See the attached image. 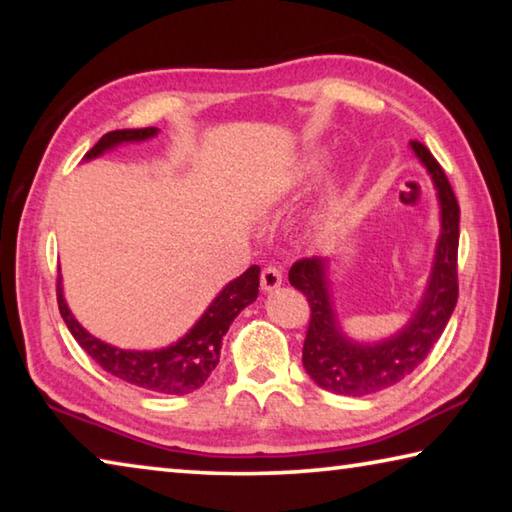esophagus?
Returning a JSON list of instances; mask_svg holds the SVG:
<instances>
[{
  "label": "esophagus",
  "mask_w": 512,
  "mask_h": 512,
  "mask_svg": "<svg viewBox=\"0 0 512 512\" xmlns=\"http://www.w3.org/2000/svg\"><path fill=\"white\" fill-rule=\"evenodd\" d=\"M259 280H262V289L264 291H273L282 284V271L280 266L275 264H266L262 268V275H259Z\"/></svg>",
  "instance_id": "34e87169"
}]
</instances>
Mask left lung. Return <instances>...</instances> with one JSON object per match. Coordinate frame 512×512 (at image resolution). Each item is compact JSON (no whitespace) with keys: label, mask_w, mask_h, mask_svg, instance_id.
<instances>
[{"label":"left lung","mask_w":512,"mask_h":512,"mask_svg":"<svg viewBox=\"0 0 512 512\" xmlns=\"http://www.w3.org/2000/svg\"><path fill=\"white\" fill-rule=\"evenodd\" d=\"M413 151L429 169L443 207V232H440L436 264H433L429 289L411 323L400 334L377 345H357L343 339L329 305L325 259H298L289 271L291 287L305 293L309 302V325L302 345V366L320 388L336 395H372L388 386L400 384L404 377L427 359L433 345L445 332L458 300V223L461 207L445 176L443 167L422 142H411Z\"/></svg>","instance_id":"obj_1"}]
</instances>
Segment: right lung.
<instances>
[{
	"instance_id": "add662e5",
	"label": "right lung",
	"mask_w": 512,
	"mask_h": 512,
	"mask_svg": "<svg viewBox=\"0 0 512 512\" xmlns=\"http://www.w3.org/2000/svg\"><path fill=\"white\" fill-rule=\"evenodd\" d=\"M158 128H126V131H112L101 137V140L85 153V160L97 158L110 146H117L121 142H140L146 137H153ZM259 293V266L246 268L237 280H232L225 287L219 298H216L210 309L205 311L203 318L192 327L183 341L164 350L155 352H128L112 348V345L94 339L92 334L76 323L74 316L63 300V289H60V277L56 282V296H58V309L63 316L65 325L76 343L90 354V357L99 363V366L115 375L119 379L128 381V384L140 386L144 391L164 393V395H185L196 391L203 386L207 377L219 363L221 354V341L232 320L244 307L257 298Z\"/></svg>"
}]
</instances>
